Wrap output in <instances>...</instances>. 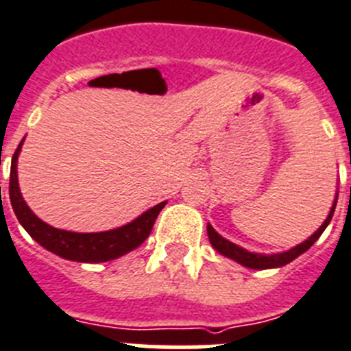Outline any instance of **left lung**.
Wrapping results in <instances>:
<instances>
[{
	"label": "left lung",
	"instance_id": "left-lung-1",
	"mask_svg": "<svg viewBox=\"0 0 351 351\" xmlns=\"http://www.w3.org/2000/svg\"><path fill=\"white\" fill-rule=\"evenodd\" d=\"M336 205H337V194H336V199H334V203H332L330 212H328L327 219L323 221L322 226H319L315 233L311 234L309 239L304 240L302 243H298V245H295V247L288 249V251H285V252H274V254H260V252H251V251H247V249H243V247H240V245H237V243L230 242V240H226L224 237H221V234L213 230L210 224L206 226V231H208V239H210V243H212V247L215 249L219 254L226 256V258H230V260L237 261V263L243 265V267L252 268V270L279 268V267H285V265H288L289 261H293L295 258H298L300 254H304V252H306L307 249H309L311 245H313V243H315L319 237H322V233L325 231V228L330 224L332 215H334V210H336Z\"/></svg>",
	"mask_w": 351,
	"mask_h": 351
}]
</instances>
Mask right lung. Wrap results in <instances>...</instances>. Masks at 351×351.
<instances>
[{
    "mask_svg": "<svg viewBox=\"0 0 351 351\" xmlns=\"http://www.w3.org/2000/svg\"><path fill=\"white\" fill-rule=\"evenodd\" d=\"M23 141L19 143L14 157H12L8 193H10L12 208L19 219L21 226L28 231L29 237L36 243H40L42 247L60 256L63 260L79 261V263H104V261L117 260L120 256L134 251L148 239L158 212L166 206L167 201H162L154 208L146 210L145 213H141L139 217H136L125 226L100 231V233H75V231L58 230L36 217L32 208L26 205V201L21 194L19 180H17V157L21 154Z\"/></svg>",
    "mask_w": 351,
    "mask_h": 351,
    "instance_id": "right-lung-1",
    "label": "right lung"
}]
</instances>
